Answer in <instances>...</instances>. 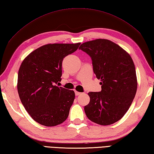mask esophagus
Returning a JSON list of instances; mask_svg holds the SVG:
<instances>
[{"label": "esophagus", "instance_id": "34e87169", "mask_svg": "<svg viewBox=\"0 0 154 154\" xmlns=\"http://www.w3.org/2000/svg\"><path fill=\"white\" fill-rule=\"evenodd\" d=\"M80 94H81V92H77V91H75V94H76V96H78V95H80Z\"/></svg>", "mask_w": 154, "mask_h": 154}]
</instances>
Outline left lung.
Masks as SVG:
<instances>
[{
	"label": "left lung",
	"instance_id": "1",
	"mask_svg": "<svg viewBox=\"0 0 154 154\" xmlns=\"http://www.w3.org/2000/svg\"><path fill=\"white\" fill-rule=\"evenodd\" d=\"M80 50L91 57L93 71L100 79V92H90L85 106L90 120L101 125L117 122L128 111L137 91L134 63L130 55L108 39H98L81 44Z\"/></svg>",
	"mask_w": 154,
	"mask_h": 154
}]
</instances>
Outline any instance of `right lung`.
Masks as SVG:
<instances>
[{"label": "right lung", "mask_w": 154, "mask_h": 154, "mask_svg": "<svg viewBox=\"0 0 154 154\" xmlns=\"http://www.w3.org/2000/svg\"><path fill=\"white\" fill-rule=\"evenodd\" d=\"M77 43L47 44L32 51L23 61L17 90L23 105L34 121L46 127L62 123L74 103L73 91L58 86L63 58L74 53Z\"/></svg>", "instance_id": "1"}]
</instances>
